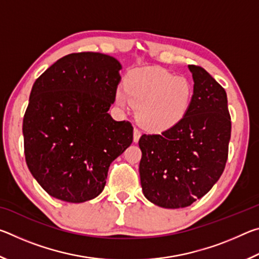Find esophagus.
I'll use <instances>...</instances> for the list:
<instances>
[{
    "instance_id": "1",
    "label": "esophagus",
    "mask_w": 259,
    "mask_h": 259,
    "mask_svg": "<svg viewBox=\"0 0 259 259\" xmlns=\"http://www.w3.org/2000/svg\"><path fill=\"white\" fill-rule=\"evenodd\" d=\"M140 135H142V133H140V130L138 128H135L134 130V142L137 143L139 138H140Z\"/></svg>"
}]
</instances>
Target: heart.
<instances>
[{
    "mask_svg": "<svg viewBox=\"0 0 259 259\" xmlns=\"http://www.w3.org/2000/svg\"><path fill=\"white\" fill-rule=\"evenodd\" d=\"M193 89L185 77L157 67L131 71L125 85L116 90V103L137 108V119L151 130H165L176 125L190 107Z\"/></svg>",
    "mask_w": 259,
    "mask_h": 259,
    "instance_id": "heart-1",
    "label": "heart"
}]
</instances>
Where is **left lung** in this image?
Returning <instances> with one entry per match:
<instances>
[{
    "label": "left lung",
    "instance_id": "8db88e82",
    "mask_svg": "<svg viewBox=\"0 0 259 259\" xmlns=\"http://www.w3.org/2000/svg\"><path fill=\"white\" fill-rule=\"evenodd\" d=\"M194 81L185 116L162 134L139 139L140 184L162 208H185L211 190L224 171L231 138L227 96L202 67L188 65Z\"/></svg>",
    "mask_w": 259,
    "mask_h": 259
}]
</instances>
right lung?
I'll list each match as a JSON object with an SVG mask.
<instances>
[{"label": "right lung", "mask_w": 259, "mask_h": 259, "mask_svg": "<svg viewBox=\"0 0 259 259\" xmlns=\"http://www.w3.org/2000/svg\"><path fill=\"white\" fill-rule=\"evenodd\" d=\"M120 69L111 56L75 52L34 82L23 121L25 159L54 198L71 203L96 198L109 165L133 143V124L107 113Z\"/></svg>", "instance_id": "add662e5"}]
</instances>
